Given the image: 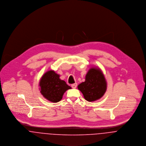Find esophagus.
<instances>
[{
    "mask_svg": "<svg viewBox=\"0 0 146 146\" xmlns=\"http://www.w3.org/2000/svg\"><path fill=\"white\" fill-rule=\"evenodd\" d=\"M77 83H74V84H72V85H71V87L73 88H76V87H77Z\"/></svg>",
    "mask_w": 146,
    "mask_h": 146,
    "instance_id": "1",
    "label": "esophagus"
}]
</instances>
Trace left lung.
Returning a JSON list of instances; mask_svg holds the SVG:
<instances>
[{"mask_svg":"<svg viewBox=\"0 0 146 146\" xmlns=\"http://www.w3.org/2000/svg\"><path fill=\"white\" fill-rule=\"evenodd\" d=\"M78 89L89 102L102 97L107 89V83L100 69L96 67L90 69L86 75L85 81L78 86Z\"/></svg>","mask_w":146,"mask_h":146,"instance_id":"obj_1","label":"left lung"}]
</instances>
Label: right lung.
Segmentation results:
<instances>
[{"label": "right lung", "mask_w": 146, "mask_h": 146, "mask_svg": "<svg viewBox=\"0 0 146 146\" xmlns=\"http://www.w3.org/2000/svg\"><path fill=\"white\" fill-rule=\"evenodd\" d=\"M60 76L54 70H49L41 77L39 86L40 92L46 99L58 102L62 99L65 91L71 87L60 79Z\"/></svg>", "instance_id": "add662e5"}]
</instances>
